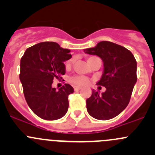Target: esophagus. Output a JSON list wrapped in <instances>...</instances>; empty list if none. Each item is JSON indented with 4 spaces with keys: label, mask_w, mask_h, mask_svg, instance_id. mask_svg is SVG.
Returning <instances> with one entry per match:
<instances>
[{
    "label": "esophagus",
    "mask_w": 155,
    "mask_h": 155,
    "mask_svg": "<svg viewBox=\"0 0 155 155\" xmlns=\"http://www.w3.org/2000/svg\"><path fill=\"white\" fill-rule=\"evenodd\" d=\"M80 89H81V87H79V86H74V90H75V91L80 90Z\"/></svg>",
    "instance_id": "esophagus-1"
}]
</instances>
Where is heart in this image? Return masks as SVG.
<instances>
[{
	"instance_id": "1",
	"label": "heart",
	"mask_w": 155,
	"mask_h": 155,
	"mask_svg": "<svg viewBox=\"0 0 155 155\" xmlns=\"http://www.w3.org/2000/svg\"><path fill=\"white\" fill-rule=\"evenodd\" d=\"M97 58H99L95 57V56L89 57L88 58H87V63H89V62L92 61H94V59H97ZM72 62H73V60H72V59L69 60L66 63V68H69V67L71 65ZM70 81L71 83L73 84V85H79V86H83V85H86L88 84L89 79L87 77H86V76H72V77L70 78Z\"/></svg>"
}]
</instances>
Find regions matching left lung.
Masks as SVG:
<instances>
[{"label":"left lung","mask_w":155,"mask_h":155,"mask_svg":"<svg viewBox=\"0 0 155 155\" xmlns=\"http://www.w3.org/2000/svg\"><path fill=\"white\" fill-rule=\"evenodd\" d=\"M84 51L102 59L104 73L97 85L106 87L102 94L92 91L91 96L86 100L87 112L98 120L115 118L130 102L137 80V61L130 51L109 41L100 42Z\"/></svg>","instance_id":"8db88e82"}]
</instances>
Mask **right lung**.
Listing matches in <instances>:
<instances>
[{
    "label": "right lung",
    "instance_id": "1",
    "mask_svg": "<svg viewBox=\"0 0 155 155\" xmlns=\"http://www.w3.org/2000/svg\"><path fill=\"white\" fill-rule=\"evenodd\" d=\"M70 50L54 42H43L26 49L20 62L19 79L31 110L45 120H57L67 113L68 96L73 87L64 84L56 90L54 79L65 74L64 62L71 58Z\"/></svg>",
    "mask_w": 155,
    "mask_h": 155
}]
</instances>
